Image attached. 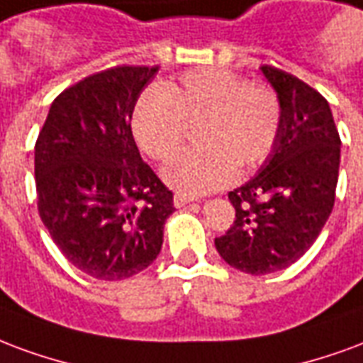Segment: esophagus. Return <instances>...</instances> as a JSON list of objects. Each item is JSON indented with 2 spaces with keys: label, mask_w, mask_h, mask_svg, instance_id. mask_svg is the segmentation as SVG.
I'll use <instances>...</instances> for the list:
<instances>
[{
  "label": "esophagus",
  "mask_w": 363,
  "mask_h": 363,
  "mask_svg": "<svg viewBox=\"0 0 363 363\" xmlns=\"http://www.w3.org/2000/svg\"><path fill=\"white\" fill-rule=\"evenodd\" d=\"M193 201V197H189V195H184V193H176V195H174V205H176V207H185V205H187V203H191Z\"/></svg>",
  "instance_id": "1"
}]
</instances>
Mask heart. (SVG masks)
Segmentation results:
<instances>
[{
	"instance_id": "b5f03b06",
	"label": "heart",
	"mask_w": 363,
	"mask_h": 363,
	"mask_svg": "<svg viewBox=\"0 0 363 363\" xmlns=\"http://www.w3.org/2000/svg\"><path fill=\"white\" fill-rule=\"evenodd\" d=\"M195 127L199 147L174 158L164 178L185 193H207L238 174L257 168L272 152L282 123V104L267 83H247L234 71L199 67L187 71L164 91L150 86L137 98L131 116L137 145L166 162Z\"/></svg>"
}]
</instances>
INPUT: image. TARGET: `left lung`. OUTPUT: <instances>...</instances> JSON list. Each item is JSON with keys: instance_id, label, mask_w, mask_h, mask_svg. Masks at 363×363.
<instances>
[{"instance_id": "8db88e82", "label": "left lung", "mask_w": 363, "mask_h": 363, "mask_svg": "<svg viewBox=\"0 0 363 363\" xmlns=\"http://www.w3.org/2000/svg\"><path fill=\"white\" fill-rule=\"evenodd\" d=\"M282 104L277 145L257 176L228 193L234 224L214 245L238 271L286 269L313 245L335 207L340 137L329 102L308 83L261 67Z\"/></svg>"}]
</instances>
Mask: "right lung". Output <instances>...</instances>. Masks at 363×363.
Returning a JSON list of instances; mask_svg holds the SVG:
<instances>
[{"label":"right lung","instance_id":"obj_1","mask_svg":"<svg viewBox=\"0 0 363 363\" xmlns=\"http://www.w3.org/2000/svg\"><path fill=\"white\" fill-rule=\"evenodd\" d=\"M158 65H116L55 98L34 147L38 213L65 259L123 280L158 257L174 193L143 162L131 116Z\"/></svg>","mask_w":363,"mask_h":363}]
</instances>
